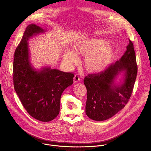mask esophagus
<instances>
[{
    "mask_svg": "<svg viewBox=\"0 0 151 151\" xmlns=\"http://www.w3.org/2000/svg\"><path fill=\"white\" fill-rule=\"evenodd\" d=\"M74 79V82H77L80 80V76L79 75V74H76L73 78Z\"/></svg>",
    "mask_w": 151,
    "mask_h": 151,
    "instance_id": "esophagus-1",
    "label": "esophagus"
}]
</instances>
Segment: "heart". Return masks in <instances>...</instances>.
<instances>
[{
  "label": "heart",
  "mask_w": 151,
  "mask_h": 151,
  "mask_svg": "<svg viewBox=\"0 0 151 151\" xmlns=\"http://www.w3.org/2000/svg\"><path fill=\"white\" fill-rule=\"evenodd\" d=\"M77 54L85 55V66L91 73L104 71L111 64L114 51L107 40L101 38H93L79 43L75 47ZM66 60L70 63H76L78 57L69 51L65 55Z\"/></svg>",
  "instance_id": "1"
}]
</instances>
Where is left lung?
<instances>
[{"label":"left lung","mask_w":151,"mask_h":151,"mask_svg":"<svg viewBox=\"0 0 151 151\" xmlns=\"http://www.w3.org/2000/svg\"><path fill=\"white\" fill-rule=\"evenodd\" d=\"M127 50L119 61L109 64L104 71L86 76L83 83L87 90L85 113L91 119L104 121L123 109L130 99L137 73L134 45L129 39ZM122 71L126 72L124 83L114 85L113 81Z\"/></svg>","instance_id":"8db88e82"}]
</instances>
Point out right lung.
<instances>
[{
  "label": "right lung",
  "instance_id": "right-lung-1",
  "mask_svg": "<svg viewBox=\"0 0 151 151\" xmlns=\"http://www.w3.org/2000/svg\"><path fill=\"white\" fill-rule=\"evenodd\" d=\"M42 32L36 24L27 27L15 51L13 82L15 91L28 114L39 121L48 122L58 115L61 96L73 83L74 74L50 68L37 72L30 66L27 40Z\"/></svg>",
  "mask_w": 151,
  "mask_h": 151
}]
</instances>
